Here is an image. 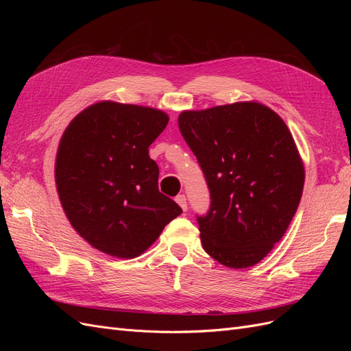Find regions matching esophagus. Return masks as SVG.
I'll return each instance as SVG.
<instances>
[{
	"instance_id": "1",
	"label": "esophagus",
	"mask_w": 351,
	"mask_h": 351,
	"mask_svg": "<svg viewBox=\"0 0 351 351\" xmlns=\"http://www.w3.org/2000/svg\"><path fill=\"white\" fill-rule=\"evenodd\" d=\"M176 202H177V204L180 205V208H182L183 210L187 209V199H186L184 195H178V196L176 197Z\"/></svg>"
}]
</instances>
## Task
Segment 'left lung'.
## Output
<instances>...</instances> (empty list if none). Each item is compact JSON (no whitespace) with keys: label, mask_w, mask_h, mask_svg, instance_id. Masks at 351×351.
I'll list each match as a JSON object with an SVG mask.
<instances>
[{"label":"left lung","mask_w":351,"mask_h":351,"mask_svg":"<svg viewBox=\"0 0 351 351\" xmlns=\"http://www.w3.org/2000/svg\"><path fill=\"white\" fill-rule=\"evenodd\" d=\"M178 127L210 192L197 217L205 252L243 269L259 263L289 228L300 204L304 167L281 117L254 101L183 111Z\"/></svg>","instance_id":"obj_1"}]
</instances>
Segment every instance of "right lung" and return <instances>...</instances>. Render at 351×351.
<instances>
[{"instance_id": "right-lung-1", "label": "right lung", "mask_w": 351, "mask_h": 351, "mask_svg": "<svg viewBox=\"0 0 351 351\" xmlns=\"http://www.w3.org/2000/svg\"><path fill=\"white\" fill-rule=\"evenodd\" d=\"M169 121L142 105L101 101L79 112L61 136L56 186L71 227L93 249L133 259L182 214L159 192L149 146Z\"/></svg>"}]
</instances>
